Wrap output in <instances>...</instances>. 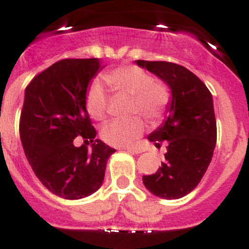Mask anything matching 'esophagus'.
<instances>
[{"label": "esophagus", "mask_w": 249, "mask_h": 249, "mask_svg": "<svg viewBox=\"0 0 249 249\" xmlns=\"http://www.w3.org/2000/svg\"><path fill=\"white\" fill-rule=\"evenodd\" d=\"M125 150H126L127 153H133V154H140V153H142V149L139 148H126Z\"/></svg>", "instance_id": "obj_1"}]
</instances>
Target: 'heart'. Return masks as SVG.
Segmentation results:
<instances>
[{
    "mask_svg": "<svg viewBox=\"0 0 249 249\" xmlns=\"http://www.w3.org/2000/svg\"><path fill=\"white\" fill-rule=\"evenodd\" d=\"M104 80L115 95L131 96L130 114H142L150 122H158L165 115L170 105V90L163 81H157L148 71L139 66L126 65L104 73ZM109 94L99 81L88 88L85 105L89 115L95 120L107 116ZM145 130V123L139 116L127 120H114L101 129L104 142L112 146H130Z\"/></svg>",
    "mask_w": 249,
    "mask_h": 249,
    "instance_id": "1",
    "label": "heart"
}]
</instances>
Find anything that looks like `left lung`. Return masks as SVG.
Returning a JSON list of instances; mask_svg holds the SVG:
<instances>
[{"label": "left lung", "instance_id": "8db88e82", "mask_svg": "<svg viewBox=\"0 0 249 249\" xmlns=\"http://www.w3.org/2000/svg\"><path fill=\"white\" fill-rule=\"evenodd\" d=\"M172 90L169 116L148 139L159 148L168 142L165 161L142 183L154 196L178 199L190 193L205 174L217 142L213 99L208 88L192 71L168 61L137 60Z\"/></svg>", "mask_w": 249, "mask_h": 249}]
</instances>
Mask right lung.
<instances>
[{"mask_svg": "<svg viewBox=\"0 0 249 249\" xmlns=\"http://www.w3.org/2000/svg\"><path fill=\"white\" fill-rule=\"evenodd\" d=\"M100 69L99 59L60 60L36 75L25 90L20 118L25 155L38 180L65 199L96 192L115 151L95 138L85 105L89 84ZM76 136L84 139L79 148L73 145Z\"/></svg>", "mask_w": 249, "mask_h": 249, "instance_id": "right-lung-1", "label": "right lung"}]
</instances>
